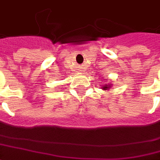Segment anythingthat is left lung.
Wrapping results in <instances>:
<instances>
[{
  "instance_id": "left-lung-1",
  "label": "left lung",
  "mask_w": 160,
  "mask_h": 160,
  "mask_svg": "<svg viewBox=\"0 0 160 160\" xmlns=\"http://www.w3.org/2000/svg\"><path fill=\"white\" fill-rule=\"evenodd\" d=\"M103 89H104V90H106V88H108V87H106V86H103Z\"/></svg>"
}]
</instances>
